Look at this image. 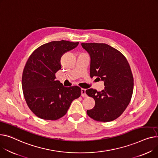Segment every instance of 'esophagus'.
I'll use <instances>...</instances> for the list:
<instances>
[{"label": "esophagus", "mask_w": 158, "mask_h": 158, "mask_svg": "<svg viewBox=\"0 0 158 158\" xmlns=\"http://www.w3.org/2000/svg\"><path fill=\"white\" fill-rule=\"evenodd\" d=\"M81 96L82 97H86L87 95H86V89H84V88H82L81 89Z\"/></svg>", "instance_id": "esophagus-1"}]
</instances>
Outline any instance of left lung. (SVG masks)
Masks as SVG:
<instances>
[{
  "label": "left lung",
  "instance_id": "8db88e82",
  "mask_svg": "<svg viewBox=\"0 0 158 158\" xmlns=\"http://www.w3.org/2000/svg\"><path fill=\"white\" fill-rule=\"evenodd\" d=\"M90 56V77L104 82V89L86 90L95 101L94 107L87 110L94 120L114 121L128 107L133 91V77L125 56L116 49L104 43H81Z\"/></svg>",
  "mask_w": 158,
  "mask_h": 158
}]
</instances>
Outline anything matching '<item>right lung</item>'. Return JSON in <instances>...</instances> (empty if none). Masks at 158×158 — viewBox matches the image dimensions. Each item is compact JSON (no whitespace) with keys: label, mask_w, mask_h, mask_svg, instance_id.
Here are the masks:
<instances>
[{"label":"right lung","mask_w":158,"mask_h":158,"mask_svg":"<svg viewBox=\"0 0 158 158\" xmlns=\"http://www.w3.org/2000/svg\"><path fill=\"white\" fill-rule=\"evenodd\" d=\"M79 43L52 41L36 49L28 58L22 75V89L27 106L39 118L57 120L66 114L71 103L79 98L81 89L65 87L56 81L61 68L60 59Z\"/></svg>","instance_id":"right-lung-1"}]
</instances>
